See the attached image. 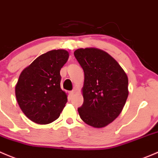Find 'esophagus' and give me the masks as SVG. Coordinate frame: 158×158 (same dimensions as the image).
I'll return each instance as SVG.
<instances>
[{"label": "esophagus", "instance_id": "34e87169", "mask_svg": "<svg viewBox=\"0 0 158 158\" xmlns=\"http://www.w3.org/2000/svg\"><path fill=\"white\" fill-rule=\"evenodd\" d=\"M76 91L75 90H71V92H70V95L71 96V97H73V96L74 95V94H75Z\"/></svg>", "mask_w": 158, "mask_h": 158}]
</instances>
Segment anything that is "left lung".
<instances>
[{
  "mask_svg": "<svg viewBox=\"0 0 158 158\" xmlns=\"http://www.w3.org/2000/svg\"><path fill=\"white\" fill-rule=\"evenodd\" d=\"M84 72V103L77 109L89 126L103 128L120 114L128 95V77L118 63L103 50L79 48L74 52Z\"/></svg>",
  "mask_w": 158,
  "mask_h": 158,
  "instance_id": "8db88e82",
  "label": "left lung"
}]
</instances>
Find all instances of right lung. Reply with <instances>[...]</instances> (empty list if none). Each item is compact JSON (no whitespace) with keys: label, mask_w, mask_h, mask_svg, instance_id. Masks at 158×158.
<instances>
[{"label":"right lung","mask_w":158,"mask_h":158,"mask_svg":"<svg viewBox=\"0 0 158 158\" xmlns=\"http://www.w3.org/2000/svg\"><path fill=\"white\" fill-rule=\"evenodd\" d=\"M68 57L66 50H52L34 60L19 75L16 97L23 113L31 121L45 125L59 117L68 102L60 86V70Z\"/></svg>","instance_id":"right-lung-1"}]
</instances>
